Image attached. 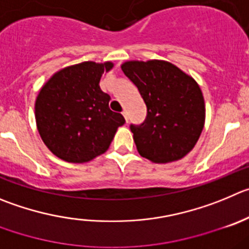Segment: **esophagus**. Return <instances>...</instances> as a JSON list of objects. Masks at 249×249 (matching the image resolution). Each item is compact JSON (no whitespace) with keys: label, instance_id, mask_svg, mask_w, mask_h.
Wrapping results in <instances>:
<instances>
[{"label":"esophagus","instance_id":"esophagus-1","mask_svg":"<svg viewBox=\"0 0 249 249\" xmlns=\"http://www.w3.org/2000/svg\"><path fill=\"white\" fill-rule=\"evenodd\" d=\"M123 115H124V118H125V122H129V118H127V113H126V110H124L123 111Z\"/></svg>","mask_w":249,"mask_h":249}]
</instances>
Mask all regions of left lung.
I'll return each instance as SVG.
<instances>
[{
	"instance_id": "obj_1",
	"label": "left lung",
	"mask_w": 249,
	"mask_h": 249,
	"mask_svg": "<svg viewBox=\"0 0 249 249\" xmlns=\"http://www.w3.org/2000/svg\"><path fill=\"white\" fill-rule=\"evenodd\" d=\"M122 70L147 107L145 122L130 126L139 153L153 163L187 156L205 124V102L198 82L164 60H131L122 64Z\"/></svg>"
}]
</instances>
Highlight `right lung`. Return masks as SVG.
<instances>
[{"label":"right lung","mask_w":249,"mask_h":249,"mask_svg":"<svg viewBox=\"0 0 249 249\" xmlns=\"http://www.w3.org/2000/svg\"><path fill=\"white\" fill-rule=\"evenodd\" d=\"M111 61H85L55 72L38 93L36 122L41 140L55 156L85 163L106 152L125 123L109 109V94L99 87Z\"/></svg>","instance_id":"right-lung-1"}]
</instances>
